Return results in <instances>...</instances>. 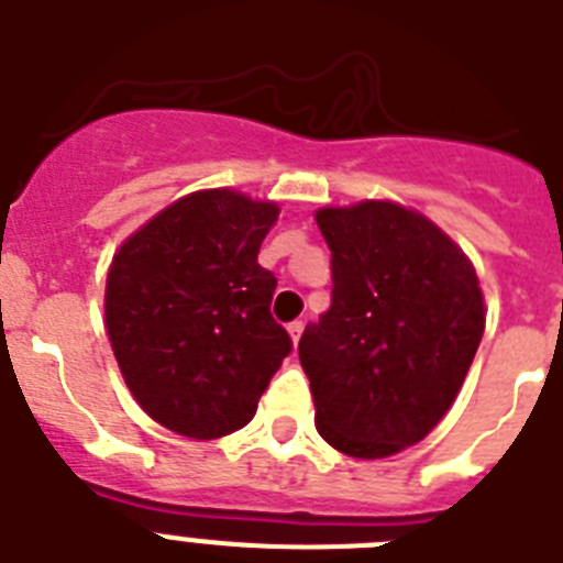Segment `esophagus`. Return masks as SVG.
<instances>
[{
	"label": "esophagus",
	"mask_w": 563,
	"mask_h": 563,
	"mask_svg": "<svg viewBox=\"0 0 563 563\" xmlns=\"http://www.w3.org/2000/svg\"><path fill=\"white\" fill-rule=\"evenodd\" d=\"M287 332H290L292 343H298V338L305 332V321H290V324H287Z\"/></svg>",
	"instance_id": "obj_1"
}]
</instances>
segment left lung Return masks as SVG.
<instances>
[{"label":"left lung","instance_id":"8db88e82","mask_svg":"<svg viewBox=\"0 0 563 563\" xmlns=\"http://www.w3.org/2000/svg\"><path fill=\"white\" fill-rule=\"evenodd\" d=\"M316 222L332 253V301L298 357L318 434L380 460L451 409L485 332L479 278L440 228L395 202L324 208Z\"/></svg>","mask_w":563,"mask_h":563}]
</instances>
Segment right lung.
<instances>
[{
    "instance_id": "right-lung-1",
    "label": "right lung",
    "mask_w": 563,
    "mask_h": 563,
    "mask_svg": "<svg viewBox=\"0 0 563 563\" xmlns=\"http://www.w3.org/2000/svg\"><path fill=\"white\" fill-rule=\"evenodd\" d=\"M273 202L188 194L123 242L107 276V332L129 391L194 440L242 429L292 350L258 265Z\"/></svg>"
}]
</instances>
